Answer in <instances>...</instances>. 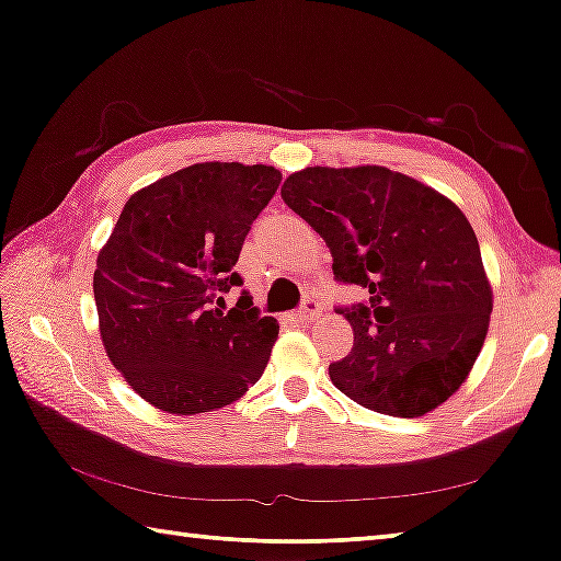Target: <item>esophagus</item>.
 <instances>
[{
    "label": "esophagus",
    "mask_w": 561,
    "mask_h": 561,
    "mask_svg": "<svg viewBox=\"0 0 561 561\" xmlns=\"http://www.w3.org/2000/svg\"><path fill=\"white\" fill-rule=\"evenodd\" d=\"M319 311H321V306H319L317 298L306 296L304 304H301V309H298V319H301V321H311V319L319 317Z\"/></svg>",
    "instance_id": "34e87169"
}]
</instances>
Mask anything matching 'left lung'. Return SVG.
Returning a JSON list of instances; mask_svg holds the SVG:
<instances>
[{"label":"left lung","instance_id":"8db88e82","mask_svg":"<svg viewBox=\"0 0 561 561\" xmlns=\"http://www.w3.org/2000/svg\"><path fill=\"white\" fill-rule=\"evenodd\" d=\"M283 202L332 250L334 278L370 301L342 309L355 344L329 365L344 396L424 416L462 386L485 342L493 290L478 237L447 196L380 165L306 168Z\"/></svg>","mask_w":561,"mask_h":561}]
</instances>
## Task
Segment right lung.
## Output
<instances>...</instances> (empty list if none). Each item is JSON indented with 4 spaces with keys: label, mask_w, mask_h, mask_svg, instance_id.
<instances>
[{
    "label": "right lung",
    "mask_w": 561,
    "mask_h": 561,
    "mask_svg": "<svg viewBox=\"0 0 561 561\" xmlns=\"http://www.w3.org/2000/svg\"><path fill=\"white\" fill-rule=\"evenodd\" d=\"M280 186L271 165L196 163L137 191L96 257L106 355L160 411L191 416L237 401L263 375L278 321L234 271L252 221Z\"/></svg>",
    "instance_id": "obj_1"
}]
</instances>
